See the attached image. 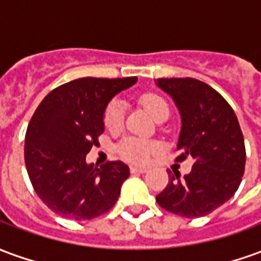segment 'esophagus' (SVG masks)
Listing matches in <instances>:
<instances>
[{
	"mask_svg": "<svg viewBox=\"0 0 261 261\" xmlns=\"http://www.w3.org/2000/svg\"><path fill=\"white\" fill-rule=\"evenodd\" d=\"M131 173H145L147 168H142V166H131Z\"/></svg>",
	"mask_w": 261,
	"mask_h": 261,
	"instance_id": "obj_1",
	"label": "esophagus"
}]
</instances>
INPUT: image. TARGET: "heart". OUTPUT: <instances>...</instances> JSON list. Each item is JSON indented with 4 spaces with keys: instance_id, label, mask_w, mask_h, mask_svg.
Returning <instances> with one entry per match:
<instances>
[{
    "instance_id": "1",
    "label": "heart",
    "mask_w": 261,
    "mask_h": 261,
    "mask_svg": "<svg viewBox=\"0 0 261 261\" xmlns=\"http://www.w3.org/2000/svg\"><path fill=\"white\" fill-rule=\"evenodd\" d=\"M141 103L144 105V108L147 109L148 113L151 114L156 121L164 119V117H168V114H169L168 103L156 95L142 96ZM124 114L125 109L123 102L113 100L110 103L109 108L106 109V113H105V124L109 130H120L123 127V123H124ZM155 149H156L155 144L144 141L141 138H136V137L125 138L120 142L119 145V152L123 158L131 161V162H138V164L145 162Z\"/></svg>"
}]
</instances>
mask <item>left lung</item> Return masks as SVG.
<instances>
[{
    "mask_svg": "<svg viewBox=\"0 0 261 261\" xmlns=\"http://www.w3.org/2000/svg\"><path fill=\"white\" fill-rule=\"evenodd\" d=\"M155 84L175 102L181 117L176 161L193 159L183 179L172 175L156 201L166 211L186 218L213 213L241 185L246 151L233 109L214 88L194 78H159Z\"/></svg>",
    "mask_w": 261,
    "mask_h": 261,
    "instance_id": "left-lung-1",
    "label": "left lung"
}]
</instances>
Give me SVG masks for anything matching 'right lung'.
Listing matches in <instances>:
<instances>
[{"label":"right lung","instance_id":"right-lung-1","mask_svg":"<svg viewBox=\"0 0 261 261\" xmlns=\"http://www.w3.org/2000/svg\"><path fill=\"white\" fill-rule=\"evenodd\" d=\"M137 76L80 78L56 88L32 116L25 136V164L32 186L51 211L82 221L113 207L130 168L121 161L86 162L105 130V110Z\"/></svg>","mask_w":261,"mask_h":261}]
</instances>
